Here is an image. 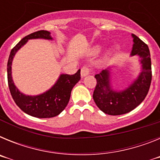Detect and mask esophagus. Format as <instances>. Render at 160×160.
I'll use <instances>...</instances> for the list:
<instances>
[{
	"instance_id": "34e87169",
	"label": "esophagus",
	"mask_w": 160,
	"mask_h": 160,
	"mask_svg": "<svg viewBox=\"0 0 160 160\" xmlns=\"http://www.w3.org/2000/svg\"><path fill=\"white\" fill-rule=\"evenodd\" d=\"M90 73V70L87 66H83L81 69V77L84 78Z\"/></svg>"
}]
</instances>
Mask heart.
Here are the masks:
<instances>
[{
	"label": "heart",
	"instance_id": "heart-1",
	"mask_svg": "<svg viewBox=\"0 0 160 160\" xmlns=\"http://www.w3.org/2000/svg\"><path fill=\"white\" fill-rule=\"evenodd\" d=\"M99 49H100V48H99V47H98V48H96V52H98V51H99Z\"/></svg>",
	"mask_w": 160,
	"mask_h": 160
}]
</instances>
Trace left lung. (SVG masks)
<instances>
[{
    "label": "left lung",
    "mask_w": 160,
    "mask_h": 160,
    "mask_svg": "<svg viewBox=\"0 0 160 160\" xmlns=\"http://www.w3.org/2000/svg\"><path fill=\"white\" fill-rule=\"evenodd\" d=\"M133 46L131 56H138L141 71L138 77L123 90H114L111 84V67L109 66L94 76L97 85L93 98L98 107L105 114L120 115L127 114L144 100L152 82V62L148 45L136 35L131 34Z\"/></svg>",
    "instance_id": "8db88e82"
}]
</instances>
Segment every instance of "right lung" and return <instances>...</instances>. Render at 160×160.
Here are the masks:
<instances>
[{"label": "right lung", "instance_id": "add662e5", "mask_svg": "<svg viewBox=\"0 0 160 160\" xmlns=\"http://www.w3.org/2000/svg\"><path fill=\"white\" fill-rule=\"evenodd\" d=\"M31 39L53 40L50 32L39 30L30 33L20 41L11 50L7 64L8 83L11 95L20 109L29 115L36 118H52L57 116L66 108L73 87L81 79L80 70L73 75L62 73L51 88L38 95H26L18 90L12 77V63L17 52Z\"/></svg>", "mask_w": 160, "mask_h": 160}]
</instances>
